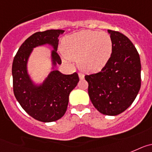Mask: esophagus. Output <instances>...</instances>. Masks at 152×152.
<instances>
[{
    "mask_svg": "<svg viewBox=\"0 0 152 152\" xmlns=\"http://www.w3.org/2000/svg\"><path fill=\"white\" fill-rule=\"evenodd\" d=\"M79 77H80V80H83L84 79V74L82 73V72H79Z\"/></svg>",
    "mask_w": 152,
    "mask_h": 152,
    "instance_id": "1",
    "label": "esophagus"
}]
</instances>
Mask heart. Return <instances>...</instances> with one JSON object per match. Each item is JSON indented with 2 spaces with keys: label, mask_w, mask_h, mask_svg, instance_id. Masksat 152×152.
<instances>
[{
  "label": "heart",
  "mask_w": 152,
  "mask_h": 152,
  "mask_svg": "<svg viewBox=\"0 0 152 152\" xmlns=\"http://www.w3.org/2000/svg\"><path fill=\"white\" fill-rule=\"evenodd\" d=\"M62 49L67 58L77 60L82 70L96 72L109 62L113 53V43L109 34L87 30L66 37Z\"/></svg>",
  "instance_id": "obj_1"
}]
</instances>
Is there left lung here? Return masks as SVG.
Returning a JSON list of instances; mask_svg holds the SVG:
<instances>
[{"mask_svg": "<svg viewBox=\"0 0 152 152\" xmlns=\"http://www.w3.org/2000/svg\"><path fill=\"white\" fill-rule=\"evenodd\" d=\"M113 50L106 65L96 73L86 75L92 105L102 114L117 115L132 104L141 87L139 54L131 40L109 30Z\"/></svg>", "mask_w": 152, "mask_h": 152, "instance_id": "8db88e82", "label": "left lung"}]
</instances>
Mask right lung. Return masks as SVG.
Masks as SVG:
<instances>
[{"label":"right lung","instance_id":"obj_1","mask_svg":"<svg viewBox=\"0 0 152 152\" xmlns=\"http://www.w3.org/2000/svg\"><path fill=\"white\" fill-rule=\"evenodd\" d=\"M63 32L62 30H48L35 33L22 43L13 61L14 96L27 114L43 122H54L64 115L69 93L76 86L80 79L77 72L64 75L58 70H53L41 86H37L27 74V60L33 48L47 43L53 48L51 55L53 65L61 64V58L56 50L58 37Z\"/></svg>","mask_w":152,"mask_h":152}]
</instances>
